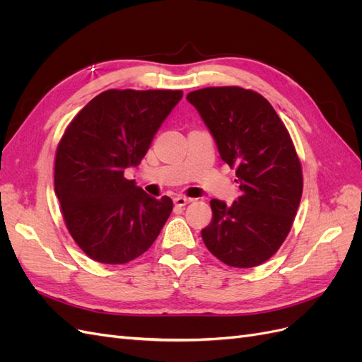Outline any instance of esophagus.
Here are the masks:
<instances>
[{
  "mask_svg": "<svg viewBox=\"0 0 362 362\" xmlns=\"http://www.w3.org/2000/svg\"><path fill=\"white\" fill-rule=\"evenodd\" d=\"M193 199H190V198H187V196H177V198L173 199V204L177 205V206H184V205H187V204H190Z\"/></svg>",
  "mask_w": 362,
  "mask_h": 362,
  "instance_id": "obj_1",
  "label": "esophagus"
}]
</instances>
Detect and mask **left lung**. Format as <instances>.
<instances>
[{"label":"left lung","instance_id":"obj_1","mask_svg":"<svg viewBox=\"0 0 362 362\" xmlns=\"http://www.w3.org/2000/svg\"><path fill=\"white\" fill-rule=\"evenodd\" d=\"M187 100L235 169L242 192L233 205L210 201L204 243L228 266H259L287 238L302 198V166L288 129L264 96L243 87H205Z\"/></svg>","mask_w":362,"mask_h":362}]
</instances>
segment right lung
Returning <instances> with one entry per match:
<instances>
[{
	"instance_id": "obj_1",
	"label": "right lung",
	"mask_w": 362,
	"mask_h": 362,
	"mask_svg": "<svg viewBox=\"0 0 362 362\" xmlns=\"http://www.w3.org/2000/svg\"><path fill=\"white\" fill-rule=\"evenodd\" d=\"M182 90L110 89L78 112L57 145L54 190L74 242L103 264H125L152 246L172 213L125 178L146 156Z\"/></svg>"
}]
</instances>
